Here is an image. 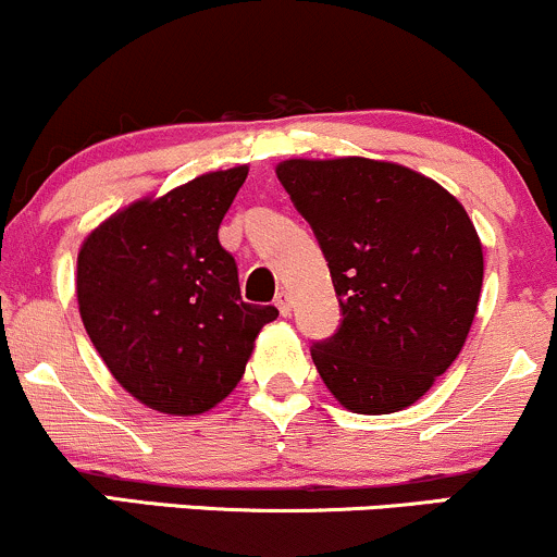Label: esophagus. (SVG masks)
Listing matches in <instances>:
<instances>
[{"mask_svg":"<svg viewBox=\"0 0 557 557\" xmlns=\"http://www.w3.org/2000/svg\"><path fill=\"white\" fill-rule=\"evenodd\" d=\"M276 308H278L281 315H289V312H292V297L286 295V292H278V295H276Z\"/></svg>","mask_w":557,"mask_h":557,"instance_id":"1","label":"esophagus"}]
</instances>
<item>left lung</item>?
Returning <instances> with one entry per match:
<instances>
[{
    "label": "left lung",
    "instance_id": "left-lung-1",
    "mask_svg": "<svg viewBox=\"0 0 557 557\" xmlns=\"http://www.w3.org/2000/svg\"><path fill=\"white\" fill-rule=\"evenodd\" d=\"M276 176L329 262L342 321L310 355L352 413L413 405L466 345L484 258L463 205L410 168L286 160Z\"/></svg>",
    "mask_w": 557,
    "mask_h": 557
}]
</instances>
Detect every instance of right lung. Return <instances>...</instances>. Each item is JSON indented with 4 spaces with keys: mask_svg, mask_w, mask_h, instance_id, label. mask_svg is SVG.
Returning <instances> with one entry per match:
<instances>
[{
    "mask_svg": "<svg viewBox=\"0 0 557 557\" xmlns=\"http://www.w3.org/2000/svg\"><path fill=\"white\" fill-rule=\"evenodd\" d=\"M247 165L205 173L104 221L78 252V310L123 389L160 413L197 416L239 384L255 336L278 315L242 299L218 239Z\"/></svg>",
    "mask_w": 557,
    "mask_h": 557,
    "instance_id": "add662e5",
    "label": "right lung"
}]
</instances>
